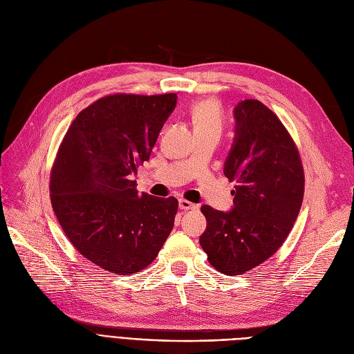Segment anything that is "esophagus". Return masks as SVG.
I'll list each match as a JSON object with an SVG mask.
<instances>
[{
    "instance_id": "obj_1",
    "label": "esophagus",
    "mask_w": 354,
    "mask_h": 354,
    "mask_svg": "<svg viewBox=\"0 0 354 354\" xmlns=\"http://www.w3.org/2000/svg\"><path fill=\"white\" fill-rule=\"evenodd\" d=\"M178 207L183 209V210H192V209H196V205L189 202V201H185V199H180L178 201Z\"/></svg>"
}]
</instances>
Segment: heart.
Segmentation results:
<instances>
[{
	"label": "heart",
	"mask_w": 354,
	"mask_h": 354,
	"mask_svg": "<svg viewBox=\"0 0 354 354\" xmlns=\"http://www.w3.org/2000/svg\"><path fill=\"white\" fill-rule=\"evenodd\" d=\"M190 116L194 129H221V107L214 98H205V100L194 103L190 109Z\"/></svg>",
	"instance_id": "obj_1"
}]
</instances>
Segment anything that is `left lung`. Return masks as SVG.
<instances>
[{
    "label": "left lung",
    "instance_id": "8db88e82",
    "mask_svg": "<svg viewBox=\"0 0 354 354\" xmlns=\"http://www.w3.org/2000/svg\"><path fill=\"white\" fill-rule=\"evenodd\" d=\"M235 135L223 174L235 181L234 206L203 205L199 241L218 272L235 276L257 267L285 243L302 206L305 177L298 148L274 113L259 100L234 109Z\"/></svg>",
    "mask_w": 354,
    "mask_h": 354
}]
</instances>
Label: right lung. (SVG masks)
Returning <instances> with one entry per match:
<instances>
[{"label": "right lung", "instance_id": "right-lung-1", "mask_svg": "<svg viewBox=\"0 0 354 354\" xmlns=\"http://www.w3.org/2000/svg\"><path fill=\"white\" fill-rule=\"evenodd\" d=\"M177 94H113L78 113L50 173V202L84 257L116 274L148 267L174 226L178 202L136 190Z\"/></svg>", "mask_w": 354, "mask_h": 354}]
</instances>
